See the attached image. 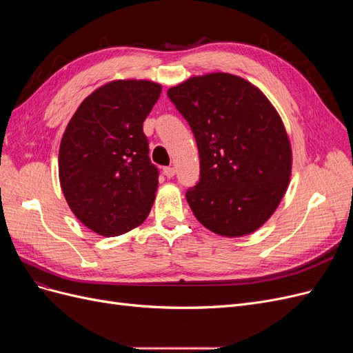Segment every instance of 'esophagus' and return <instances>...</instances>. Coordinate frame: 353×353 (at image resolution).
I'll return each instance as SVG.
<instances>
[{"instance_id":"obj_1","label":"esophagus","mask_w":353,"mask_h":353,"mask_svg":"<svg viewBox=\"0 0 353 353\" xmlns=\"http://www.w3.org/2000/svg\"><path fill=\"white\" fill-rule=\"evenodd\" d=\"M163 174H165L168 178H172V176L175 175V168H172V166L163 168Z\"/></svg>"}]
</instances>
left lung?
Segmentation results:
<instances>
[{
  "mask_svg": "<svg viewBox=\"0 0 353 353\" xmlns=\"http://www.w3.org/2000/svg\"><path fill=\"white\" fill-rule=\"evenodd\" d=\"M168 97L199 148V183L185 193L197 221L225 237L262 227L292 174L290 141L274 105L250 82L221 72L190 78Z\"/></svg>",
  "mask_w": 353,
  "mask_h": 353,
  "instance_id": "1",
  "label": "left lung"
}]
</instances>
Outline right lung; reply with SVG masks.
Listing matches in <instances>:
<instances>
[{"label":"right lung","mask_w":353,"mask_h":353,"mask_svg":"<svg viewBox=\"0 0 353 353\" xmlns=\"http://www.w3.org/2000/svg\"><path fill=\"white\" fill-rule=\"evenodd\" d=\"M152 81H113L72 116L59 152V176L72 212L104 237L140 225L156 197L159 169L143 122L160 97Z\"/></svg>","instance_id":"right-lung-1"}]
</instances>
